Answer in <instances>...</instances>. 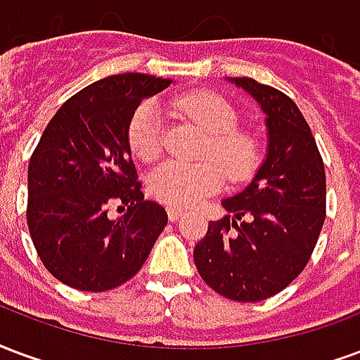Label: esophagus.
Listing matches in <instances>:
<instances>
[{
    "mask_svg": "<svg viewBox=\"0 0 360 360\" xmlns=\"http://www.w3.org/2000/svg\"><path fill=\"white\" fill-rule=\"evenodd\" d=\"M167 212H169V219L172 220V222H176V220L184 214L182 209H178V207H167Z\"/></svg>",
    "mask_w": 360,
    "mask_h": 360,
    "instance_id": "esophagus-1",
    "label": "esophagus"
}]
</instances>
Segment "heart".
Returning a JSON list of instances; mask_svg holds the SVG:
<instances>
[{
  "mask_svg": "<svg viewBox=\"0 0 360 360\" xmlns=\"http://www.w3.org/2000/svg\"><path fill=\"white\" fill-rule=\"evenodd\" d=\"M170 107L176 115L191 119L203 128L207 138L203 155L214 161L198 165L165 162L149 174L151 195L170 207H193L224 184V170L232 180H245L255 170L259 149L251 136L238 132L234 107L211 91H191L174 97ZM128 143L141 161H155L162 151V117L155 101L136 109L128 124Z\"/></svg>",
  "mask_w": 360,
  "mask_h": 360,
  "instance_id": "b5f03b06",
  "label": "heart"
}]
</instances>
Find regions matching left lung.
<instances>
[{
  "instance_id": "8db88e82",
  "label": "left lung",
  "mask_w": 360,
  "mask_h": 360,
  "mask_svg": "<svg viewBox=\"0 0 360 360\" xmlns=\"http://www.w3.org/2000/svg\"><path fill=\"white\" fill-rule=\"evenodd\" d=\"M261 107L266 153L253 180L222 199L226 217L211 220L193 249L199 274L234 301H263L305 269L326 219V174L299 107L253 78H226Z\"/></svg>"
}]
</instances>
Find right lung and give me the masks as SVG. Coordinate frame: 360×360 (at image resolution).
<instances>
[{"instance_id": "1", "label": "right lung", "mask_w": 360, "mask_h": 360, "mask_svg": "<svg viewBox=\"0 0 360 360\" xmlns=\"http://www.w3.org/2000/svg\"><path fill=\"white\" fill-rule=\"evenodd\" d=\"M172 80L140 72L90 84L49 120L28 165L26 220L41 263L59 282L105 291L138 274L169 222L143 199L128 124L143 99ZM111 200L127 207L106 217Z\"/></svg>"}]
</instances>
